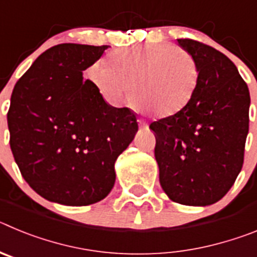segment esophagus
Returning <instances> with one entry per match:
<instances>
[{
  "label": "esophagus",
  "mask_w": 257,
  "mask_h": 257,
  "mask_svg": "<svg viewBox=\"0 0 257 257\" xmlns=\"http://www.w3.org/2000/svg\"><path fill=\"white\" fill-rule=\"evenodd\" d=\"M138 122H139L140 127H145V126H147V123H145V122L143 121V119H138Z\"/></svg>",
  "instance_id": "34e87169"
}]
</instances>
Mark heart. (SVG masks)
<instances>
[{
  "label": "heart",
  "mask_w": 257,
  "mask_h": 257,
  "mask_svg": "<svg viewBox=\"0 0 257 257\" xmlns=\"http://www.w3.org/2000/svg\"><path fill=\"white\" fill-rule=\"evenodd\" d=\"M90 78L106 101L119 105L133 96L157 115L179 112L192 99L199 67L188 50L171 44H145L113 52L109 68L96 63Z\"/></svg>",
  "instance_id": "b5f03b06"
}]
</instances>
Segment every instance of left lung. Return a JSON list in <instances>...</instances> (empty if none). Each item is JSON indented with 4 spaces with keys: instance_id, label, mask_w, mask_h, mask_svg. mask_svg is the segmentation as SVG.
<instances>
[{
    "instance_id": "obj_1",
    "label": "left lung",
    "mask_w": 257,
    "mask_h": 257,
    "mask_svg": "<svg viewBox=\"0 0 257 257\" xmlns=\"http://www.w3.org/2000/svg\"><path fill=\"white\" fill-rule=\"evenodd\" d=\"M199 67V81L181 110L152 122L160 183L171 201L208 206L220 201L242 170L249 91L237 67L208 45L180 38Z\"/></svg>"
}]
</instances>
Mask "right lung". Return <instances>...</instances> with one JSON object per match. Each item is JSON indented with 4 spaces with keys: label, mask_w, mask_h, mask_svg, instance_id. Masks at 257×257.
<instances>
[{
    "label": "right lung",
    "mask_w": 257,
    "mask_h": 257,
    "mask_svg": "<svg viewBox=\"0 0 257 257\" xmlns=\"http://www.w3.org/2000/svg\"><path fill=\"white\" fill-rule=\"evenodd\" d=\"M108 47L56 45L13 90L11 152L29 187L51 202L87 206L105 198L114 185L115 160L139 128L135 113L108 105L82 77Z\"/></svg>",
    "instance_id": "add662e5"
}]
</instances>
